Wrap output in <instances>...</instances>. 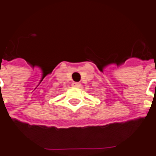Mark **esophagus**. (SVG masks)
Here are the masks:
<instances>
[{
  "label": "esophagus",
  "instance_id": "obj_1",
  "mask_svg": "<svg viewBox=\"0 0 156 156\" xmlns=\"http://www.w3.org/2000/svg\"><path fill=\"white\" fill-rule=\"evenodd\" d=\"M72 86L75 87H80V84L79 82H73V83H72Z\"/></svg>",
  "mask_w": 156,
  "mask_h": 156
}]
</instances>
